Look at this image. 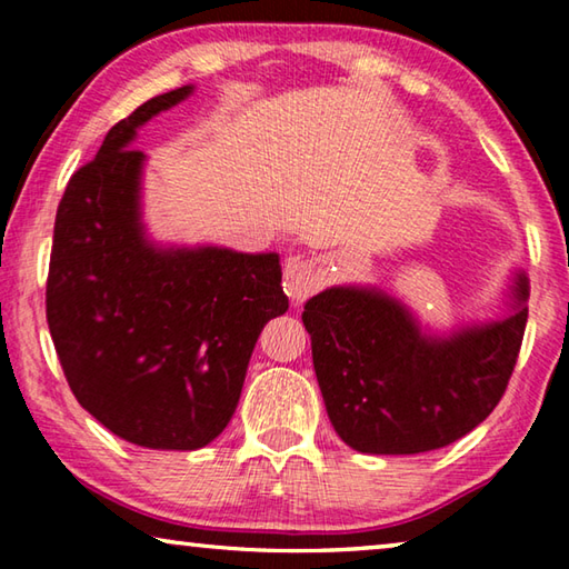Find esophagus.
<instances>
[{"label":"esophagus","instance_id":"34e87169","mask_svg":"<svg viewBox=\"0 0 569 569\" xmlns=\"http://www.w3.org/2000/svg\"><path fill=\"white\" fill-rule=\"evenodd\" d=\"M329 281V273L319 261H303V258H291L283 273V286L291 301L298 306L308 296H313L323 283Z\"/></svg>","mask_w":569,"mask_h":569}]
</instances>
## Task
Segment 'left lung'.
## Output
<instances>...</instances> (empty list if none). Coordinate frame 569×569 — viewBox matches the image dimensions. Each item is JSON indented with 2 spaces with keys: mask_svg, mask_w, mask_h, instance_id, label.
Masks as SVG:
<instances>
[{
  "mask_svg": "<svg viewBox=\"0 0 569 569\" xmlns=\"http://www.w3.org/2000/svg\"><path fill=\"white\" fill-rule=\"evenodd\" d=\"M529 281L517 271L509 311L449 333L421 329L377 286H331L303 306L326 411L361 455H419L485 421L512 377L527 326Z\"/></svg>",
  "mask_w": 569,
  "mask_h": 569,
  "instance_id": "obj_1",
  "label": "left lung"
}]
</instances>
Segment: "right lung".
I'll return each mask as SVG.
<instances>
[{
  "label": "right lung",
  "mask_w": 569,
  "mask_h": 569,
  "mask_svg": "<svg viewBox=\"0 0 569 569\" xmlns=\"http://www.w3.org/2000/svg\"><path fill=\"white\" fill-rule=\"evenodd\" d=\"M190 94L186 84L140 104L70 178L47 276V323L74 399L130 445L172 451L228 427L258 336L288 311L278 253L146 233V152L132 140Z\"/></svg>",
  "instance_id": "right-lung-1"
}]
</instances>
